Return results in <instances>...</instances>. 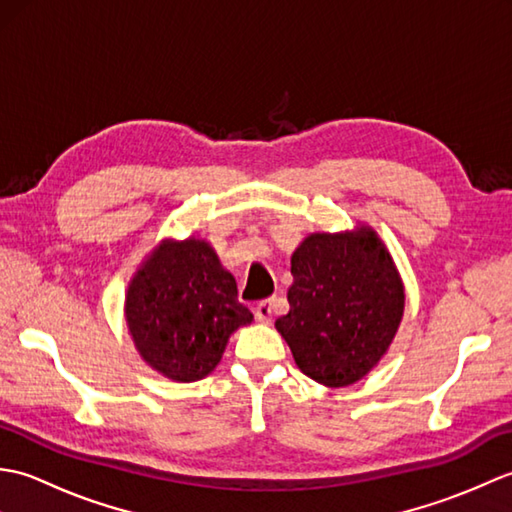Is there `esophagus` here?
<instances>
[{
    "mask_svg": "<svg viewBox=\"0 0 512 512\" xmlns=\"http://www.w3.org/2000/svg\"><path fill=\"white\" fill-rule=\"evenodd\" d=\"M273 306H275V299L259 301L257 306L253 308L255 310V319L259 323H270V321H273Z\"/></svg>",
    "mask_w": 512,
    "mask_h": 512,
    "instance_id": "esophagus-1",
    "label": "esophagus"
}]
</instances>
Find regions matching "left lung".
<instances>
[{"mask_svg":"<svg viewBox=\"0 0 512 512\" xmlns=\"http://www.w3.org/2000/svg\"><path fill=\"white\" fill-rule=\"evenodd\" d=\"M290 264V310L275 328L303 374L328 387L356 383L387 352L405 310L383 242L369 228L314 233Z\"/></svg>","mask_w":512,"mask_h":512,"instance_id":"8db88e82","label":"left lung"}]
</instances>
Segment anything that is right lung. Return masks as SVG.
<instances>
[{
    "mask_svg": "<svg viewBox=\"0 0 512 512\" xmlns=\"http://www.w3.org/2000/svg\"><path fill=\"white\" fill-rule=\"evenodd\" d=\"M125 314L140 356L180 383L211 374L228 336L253 321L233 275L200 239L162 244L129 284Z\"/></svg>",
    "mask_w": 512,
    "mask_h": 512,
    "instance_id": "right-lung-1",
    "label": "right lung"
}]
</instances>
